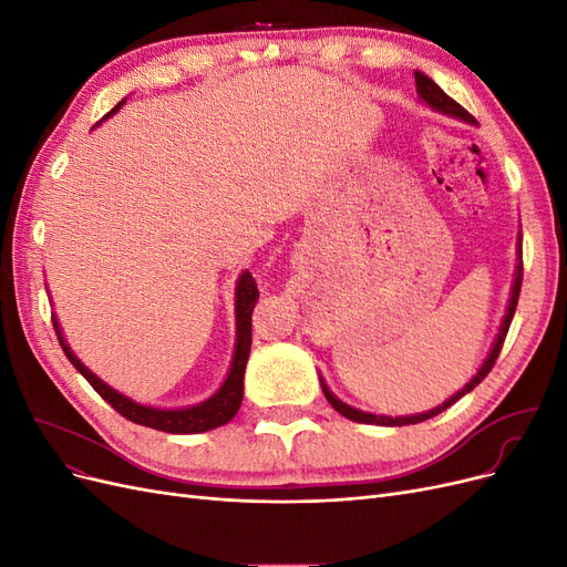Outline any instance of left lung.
<instances>
[{
    "label": "left lung",
    "instance_id": "8db88e82",
    "mask_svg": "<svg viewBox=\"0 0 567 567\" xmlns=\"http://www.w3.org/2000/svg\"><path fill=\"white\" fill-rule=\"evenodd\" d=\"M414 80H416V92H419V96L425 101L427 106H433L435 111H440V113H447V115H452V117L466 120V123H475V117H473L466 109L458 106L452 96L444 94L431 78H427V75H423V73H419V71H416V73H414ZM520 246H523V238H520ZM520 252H523V250H520ZM520 286H523V260L518 262V269H516V281H513V293H511L508 310H506L504 323H502V329H499V336H496V340H494V348H492L489 357L485 359V364L480 367L477 375H473V381H471L466 388H463V390H458V392L454 394V398H450V400L444 402L442 406H435V409H431V411H425V414H416V416H400V419H392V416H373V414H364V411H359V409L348 406L346 402H340V400L336 398V394H333L329 388H326V383L321 381V390H323V394H326V400H329V404L338 411V414H342V416L350 419V421H357V423H375V425H409V423H421V421H427V419H433V416L442 414L444 409H450L454 402H458V400L463 398V394L471 392L477 383H483L485 375L492 371V367H494V362H496V357H499V352H502V348H504V340H506V333H508L511 319H513V315H516L518 296H520Z\"/></svg>",
    "mask_w": 567,
    "mask_h": 567
}]
</instances>
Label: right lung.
Segmentation results:
<instances>
[{"label": "right lung", "mask_w": 567, "mask_h": 567, "mask_svg": "<svg viewBox=\"0 0 567 567\" xmlns=\"http://www.w3.org/2000/svg\"><path fill=\"white\" fill-rule=\"evenodd\" d=\"M120 106H123V101L109 113L113 115ZM260 298L257 293V284L252 279L250 271H244L241 279H238L236 286V352H234V362L229 369L227 381L221 383V388L213 394L210 400H205L196 406H186V409H153V406H142L132 400H127L125 394L115 392L113 388H109L104 381H99L96 375L84 367L80 359L71 352V348L65 346V340L59 331V323L56 319L51 317L54 321V331L59 336L61 348L68 357V362H71L87 383L104 398L120 416H125L132 423H140L146 427H153V431H163V433H175V435H192V433H205V431H213V427H219L229 423L238 406H241L244 400V373H246V364H248V354H250V340H252V307Z\"/></svg>", "instance_id": "right-lung-1"}]
</instances>
